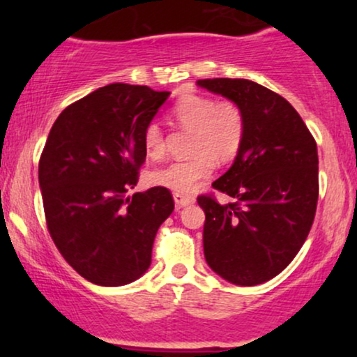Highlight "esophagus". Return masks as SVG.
Masks as SVG:
<instances>
[{"mask_svg": "<svg viewBox=\"0 0 357 357\" xmlns=\"http://www.w3.org/2000/svg\"><path fill=\"white\" fill-rule=\"evenodd\" d=\"M173 198H174V203H176V206H178V208L188 206V204L195 203V196L183 195V192H174Z\"/></svg>", "mask_w": 357, "mask_h": 357, "instance_id": "34e87169", "label": "esophagus"}]
</instances>
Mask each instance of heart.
<instances>
[{"label": "heart", "instance_id": "b5f03b06", "mask_svg": "<svg viewBox=\"0 0 357 357\" xmlns=\"http://www.w3.org/2000/svg\"><path fill=\"white\" fill-rule=\"evenodd\" d=\"M173 117L192 130V155L151 171L147 183L176 192H190L210 178L215 159L225 165L236 158L247 132V119L236 102L216 100L199 93L179 97L173 105ZM142 146L147 158L161 159L165 155V132L158 122L144 127Z\"/></svg>", "mask_w": 357, "mask_h": 357}]
</instances>
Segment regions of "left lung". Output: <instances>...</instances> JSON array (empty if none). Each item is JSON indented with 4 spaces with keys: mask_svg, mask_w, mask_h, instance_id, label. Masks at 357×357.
Returning <instances> with one entry per match:
<instances>
[{
    "mask_svg": "<svg viewBox=\"0 0 357 357\" xmlns=\"http://www.w3.org/2000/svg\"><path fill=\"white\" fill-rule=\"evenodd\" d=\"M199 87L240 105L247 132L235 162L211 184L230 196H198L208 265L235 285L270 280L296 258L319 199L317 144L284 97L247 79H204Z\"/></svg>",
    "mask_w": 357,
    "mask_h": 357,
    "instance_id": "left-lung-1",
    "label": "left lung"
}]
</instances>
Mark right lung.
I'll list each match as a JSON object with an SVG mask.
<instances>
[{
  "instance_id": "add662e5",
  "label": "right lung",
  "mask_w": 357,
  "mask_h": 357,
  "mask_svg": "<svg viewBox=\"0 0 357 357\" xmlns=\"http://www.w3.org/2000/svg\"><path fill=\"white\" fill-rule=\"evenodd\" d=\"M169 92L110 84L73 102L52 126L40 155L45 221L79 275L119 287L149 268L155 233L174 210L169 190L126 196L146 161L144 127Z\"/></svg>"
}]
</instances>
